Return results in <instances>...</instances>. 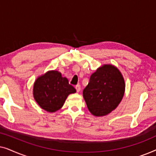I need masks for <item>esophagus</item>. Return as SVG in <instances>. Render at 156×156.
<instances>
[{
	"instance_id": "34e87169",
	"label": "esophagus",
	"mask_w": 156,
	"mask_h": 156,
	"mask_svg": "<svg viewBox=\"0 0 156 156\" xmlns=\"http://www.w3.org/2000/svg\"><path fill=\"white\" fill-rule=\"evenodd\" d=\"M75 89H76V91H77V92H80V89H81V86L80 84H77L75 87Z\"/></svg>"
}]
</instances>
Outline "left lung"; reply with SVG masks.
I'll use <instances>...</instances> for the list:
<instances>
[{"mask_svg":"<svg viewBox=\"0 0 156 156\" xmlns=\"http://www.w3.org/2000/svg\"><path fill=\"white\" fill-rule=\"evenodd\" d=\"M124 91V79L118 68L104 65L91 75L88 85L83 90V97L94 116H103L118 106Z\"/></svg>","mask_w":156,"mask_h":156,"instance_id":"left-lung-1","label":"left lung"}]
</instances>
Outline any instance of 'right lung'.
Here are the masks:
<instances>
[{
	"label": "right lung",
	"instance_id": "obj_1",
	"mask_svg": "<svg viewBox=\"0 0 156 156\" xmlns=\"http://www.w3.org/2000/svg\"><path fill=\"white\" fill-rule=\"evenodd\" d=\"M75 92L67 79L55 70L37 77L33 86L34 99L42 109L50 113L60 109L68 95Z\"/></svg>",
	"mask_w": 156,
	"mask_h": 156
}]
</instances>
